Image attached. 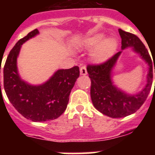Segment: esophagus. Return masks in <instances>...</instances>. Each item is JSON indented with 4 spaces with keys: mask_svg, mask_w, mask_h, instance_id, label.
<instances>
[{
    "mask_svg": "<svg viewBox=\"0 0 155 155\" xmlns=\"http://www.w3.org/2000/svg\"><path fill=\"white\" fill-rule=\"evenodd\" d=\"M80 75H86L87 74V68L85 66H82L81 68H80Z\"/></svg>",
    "mask_w": 155,
    "mask_h": 155,
    "instance_id": "obj_1",
    "label": "esophagus"
}]
</instances>
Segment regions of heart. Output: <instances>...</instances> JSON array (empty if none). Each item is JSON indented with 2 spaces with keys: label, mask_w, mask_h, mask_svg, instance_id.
<instances>
[{
  "label": "heart",
  "mask_w": 155,
  "mask_h": 155,
  "mask_svg": "<svg viewBox=\"0 0 155 155\" xmlns=\"http://www.w3.org/2000/svg\"><path fill=\"white\" fill-rule=\"evenodd\" d=\"M104 38V35L103 34H97L84 41V46L87 48H92L98 45L93 51V58L101 63L110 58L117 47V41L115 38H108L103 40Z\"/></svg>",
  "instance_id": "heart-1"
}]
</instances>
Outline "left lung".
I'll return each instance as SVG.
<instances>
[{
    "instance_id": "left-lung-1",
    "label": "left lung",
    "mask_w": 155,
    "mask_h": 155,
    "mask_svg": "<svg viewBox=\"0 0 155 155\" xmlns=\"http://www.w3.org/2000/svg\"><path fill=\"white\" fill-rule=\"evenodd\" d=\"M118 31L121 38V50L133 47V50L139 54L148 64L149 71L147 84L144 88L137 94L130 95L117 88L112 81V71L122 51L117 52L103 63L87 65V71L91 79L90 93L92 104L101 113L113 118L125 117L139 109L150 92L154 71L155 72V65L154 70L150 55L139 38L120 29Z\"/></svg>"
}]
</instances>
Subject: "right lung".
<instances>
[{
  "mask_svg": "<svg viewBox=\"0 0 155 155\" xmlns=\"http://www.w3.org/2000/svg\"><path fill=\"white\" fill-rule=\"evenodd\" d=\"M38 33L35 29L16 43L3 69L4 88L10 103L24 117L35 122L54 120L63 114L68 106L71 91L80 76L79 67L75 66L58 70L41 85L29 84L21 79L17 67L21 47Z\"/></svg>",
  "mask_w": 155,
  "mask_h": 155,
  "instance_id": "add662e5",
  "label": "right lung"
}]
</instances>
